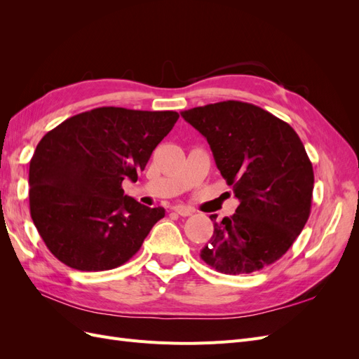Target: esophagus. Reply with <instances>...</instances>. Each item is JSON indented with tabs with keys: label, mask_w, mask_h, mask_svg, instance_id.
I'll return each instance as SVG.
<instances>
[{
	"label": "esophagus",
	"mask_w": 359,
	"mask_h": 359,
	"mask_svg": "<svg viewBox=\"0 0 359 359\" xmlns=\"http://www.w3.org/2000/svg\"><path fill=\"white\" fill-rule=\"evenodd\" d=\"M173 211H175L178 215H182V217H189L193 214V210L190 208V206H186V205H178L173 208Z\"/></svg>",
	"instance_id": "34e87169"
}]
</instances>
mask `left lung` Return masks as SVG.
I'll return each instance as SVG.
<instances>
[{"instance_id":"1","label":"left lung","mask_w":359,"mask_h":359,"mask_svg":"<svg viewBox=\"0 0 359 359\" xmlns=\"http://www.w3.org/2000/svg\"><path fill=\"white\" fill-rule=\"evenodd\" d=\"M181 116L208 140L240 205L217 223L202 250L223 274H250L283 256L306 226L314 173L299 136L262 107L227 100L193 107Z\"/></svg>"}]
</instances>
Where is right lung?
Masks as SVG:
<instances>
[{
	"label": "right lung",
	"instance_id": "right-lung-1",
	"mask_svg": "<svg viewBox=\"0 0 359 359\" xmlns=\"http://www.w3.org/2000/svg\"><path fill=\"white\" fill-rule=\"evenodd\" d=\"M180 115L97 107L41 137L29 161V211L50 253L79 271L126 264L165 208L124 194Z\"/></svg>",
	"mask_w": 359,
	"mask_h": 359
}]
</instances>
